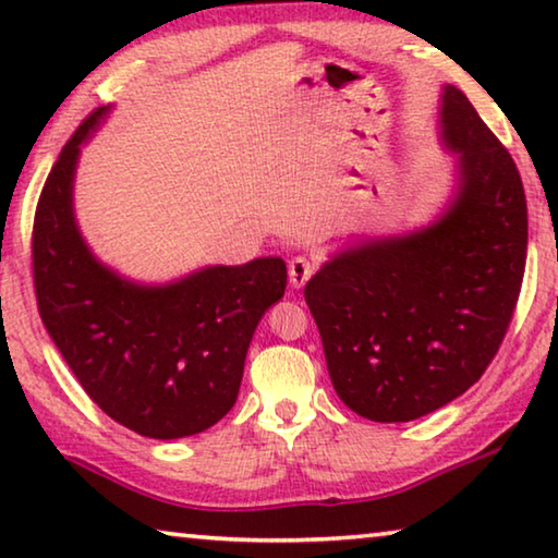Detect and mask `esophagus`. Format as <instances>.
Segmentation results:
<instances>
[{"label":"esophagus","mask_w":558,"mask_h":558,"mask_svg":"<svg viewBox=\"0 0 558 558\" xmlns=\"http://www.w3.org/2000/svg\"><path fill=\"white\" fill-rule=\"evenodd\" d=\"M288 276H290L292 288H302L310 278L315 276V263L305 256H295L288 266Z\"/></svg>","instance_id":"1"}]
</instances>
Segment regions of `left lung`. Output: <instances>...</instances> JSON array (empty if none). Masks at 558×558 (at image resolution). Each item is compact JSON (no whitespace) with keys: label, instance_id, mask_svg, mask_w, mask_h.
<instances>
[{"label":"left lung","instance_id":"obj_1","mask_svg":"<svg viewBox=\"0 0 558 558\" xmlns=\"http://www.w3.org/2000/svg\"><path fill=\"white\" fill-rule=\"evenodd\" d=\"M440 135L458 192L428 229L339 253L305 286L329 379L376 423L421 418L493 362L526 263V196L512 155L462 90L446 86Z\"/></svg>","mask_w":558,"mask_h":558}]
</instances>
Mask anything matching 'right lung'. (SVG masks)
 Masks as SVG:
<instances>
[{"label": "right lung", "mask_w": 558, "mask_h": 558, "mask_svg": "<svg viewBox=\"0 0 558 558\" xmlns=\"http://www.w3.org/2000/svg\"><path fill=\"white\" fill-rule=\"evenodd\" d=\"M108 110L96 108L73 132L36 204L39 315L83 391L112 421L145 438L194 436L233 409L251 337L286 295L288 268L282 258H256L147 288L93 258L73 219V174L81 143Z\"/></svg>", "instance_id": "1"}]
</instances>
